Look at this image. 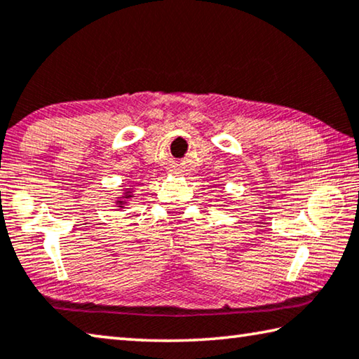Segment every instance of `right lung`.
Masks as SVG:
<instances>
[{
  "label": "right lung",
  "instance_id": "obj_1",
  "mask_svg": "<svg viewBox=\"0 0 359 359\" xmlns=\"http://www.w3.org/2000/svg\"><path fill=\"white\" fill-rule=\"evenodd\" d=\"M134 196V190L133 189H126V190H121V195H119L116 200H115V204L116 208L119 209H124L128 206V203L130 201V198Z\"/></svg>",
  "mask_w": 359,
  "mask_h": 359
}]
</instances>
